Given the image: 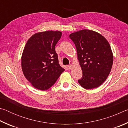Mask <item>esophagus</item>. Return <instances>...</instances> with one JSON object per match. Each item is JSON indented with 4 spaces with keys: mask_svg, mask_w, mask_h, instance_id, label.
I'll return each instance as SVG.
<instances>
[{
    "mask_svg": "<svg viewBox=\"0 0 128 128\" xmlns=\"http://www.w3.org/2000/svg\"><path fill=\"white\" fill-rule=\"evenodd\" d=\"M72 68V64H70V65H69V66H68V68L69 69H70Z\"/></svg>",
    "mask_w": 128,
    "mask_h": 128,
    "instance_id": "34e87169",
    "label": "esophagus"
}]
</instances>
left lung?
<instances>
[{
  "label": "left lung",
  "mask_w": 128,
  "mask_h": 128,
  "mask_svg": "<svg viewBox=\"0 0 128 128\" xmlns=\"http://www.w3.org/2000/svg\"><path fill=\"white\" fill-rule=\"evenodd\" d=\"M77 50V58L82 70L78 80L86 89L101 85L111 72L114 56L107 40L93 30L84 29L69 35Z\"/></svg>",
  "instance_id": "obj_1"
}]
</instances>
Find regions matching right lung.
<instances>
[{
	"label": "right lung",
	"mask_w": 128,
	"mask_h": 128,
	"mask_svg": "<svg viewBox=\"0 0 128 128\" xmlns=\"http://www.w3.org/2000/svg\"><path fill=\"white\" fill-rule=\"evenodd\" d=\"M62 35L59 31L40 32L32 36L26 43L21 56L22 72L38 90L50 88L65 70L59 64L55 51Z\"/></svg>",
	"instance_id": "1"
}]
</instances>
